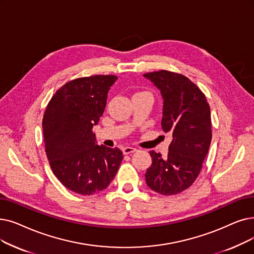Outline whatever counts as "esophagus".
<instances>
[{
	"mask_svg": "<svg viewBox=\"0 0 254 254\" xmlns=\"http://www.w3.org/2000/svg\"><path fill=\"white\" fill-rule=\"evenodd\" d=\"M136 150H137V149H136L135 147H131V146H126V147L123 148V151H124L125 154H130V153L135 152Z\"/></svg>",
	"mask_w": 254,
	"mask_h": 254,
	"instance_id": "1",
	"label": "esophagus"
}]
</instances>
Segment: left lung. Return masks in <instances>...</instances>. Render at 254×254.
Segmentation results:
<instances>
[{
  "instance_id": "obj_1",
  "label": "left lung",
  "mask_w": 254,
  "mask_h": 254,
  "mask_svg": "<svg viewBox=\"0 0 254 254\" xmlns=\"http://www.w3.org/2000/svg\"><path fill=\"white\" fill-rule=\"evenodd\" d=\"M143 75L161 90L162 128L172 135L166 158L149 151L152 164L145 173L146 184L162 195L180 194L201 171L212 141L211 110L203 92L184 74L163 69Z\"/></svg>"
}]
</instances>
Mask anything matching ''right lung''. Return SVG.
<instances>
[{
    "mask_svg": "<svg viewBox=\"0 0 254 254\" xmlns=\"http://www.w3.org/2000/svg\"><path fill=\"white\" fill-rule=\"evenodd\" d=\"M117 75L95 74L64 84L49 102L42 128L50 166L60 183L80 195L105 190L115 178L123 151L97 145L93 126L105 111Z\"/></svg>",
    "mask_w": 254,
    "mask_h": 254,
    "instance_id": "obj_1",
    "label": "right lung"
}]
</instances>
